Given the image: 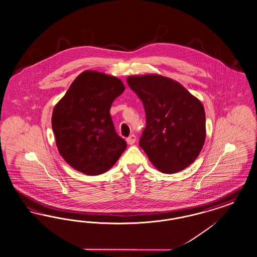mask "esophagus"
Returning a JSON list of instances; mask_svg holds the SVG:
<instances>
[{
  "label": "esophagus",
  "mask_w": 257,
  "mask_h": 257,
  "mask_svg": "<svg viewBox=\"0 0 257 257\" xmlns=\"http://www.w3.org/2000/svg\"><path fill=\"white\" fill-rule=\"evenodd\" d=\"M126 141H127L128 144H134L136 143V141H137V137H136V135L132 134V135H130V136L127 138Z\"/></svg>",
  "instance_id": "obj_1"
}]
</instances>
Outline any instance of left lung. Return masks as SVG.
Here are the masks:
<instances>
[{"label":"left lung","mask_w":257,"mask_h":257,"mask_svg":"<svg viewBox=\"0 0 257 257\" xmlns=\"http://www.w3.org/2000/svg\"><path fill=\"white\" fill-rule=\"evenodd\" d=\"M127 83L142 99L146 114L140 146L161 172L184 170L205 144L203 104L180 83L165 76H129Z\"/></svg>","instance_id":"obj_1"}]
</instances>
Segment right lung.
I'll list each match as a JSON object with an SVG mask.
<instances>
[{
  "instance_id": "obj_1",
  "label": "right lung",
  "mask_w": 257,
  "mask_h": 257,
  "mask_svg": "<svg viewBox=\"0 0 257 257\" xmlns=\"http://www.w3.org/2000/svg\"><path fill=\"white\" fill-rule=\"evenodd\" d=\"M125 90L120 79L101 72L79 74L52 113V131L63 159L86 175L109 170L127 147L115 132L110 109Z\"/></svg>"
}]
</instances>
